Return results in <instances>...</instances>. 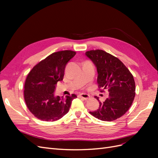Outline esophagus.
Masks as SVG:
<instances>
[{
    "label": "esophagus",
    "instance_id": "1",
    "mask_svg": "<svg viewBox=\"0 0 158 158\" xmlns=\"http://www.w3.org/2000/svg\"><path fill=\"white\" fill-rule=\"evenodd\" d=\"M78 97H79V98H83V99L86 100V99H88L89 98V95L88 94H87L81 93V94H78Z\"/></svg>",
    "mask_w": 158,
    "mask_h": 158
}]
</instances>
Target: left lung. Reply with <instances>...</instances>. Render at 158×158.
<instances>
[{"instance_id":"left-lung-1","label":"left lung","mask_w":158,"mask_h":158,"mask_svg":"<svg viewBox=\"0 0 158 158\" xmlns=\"http://www.w3.org/2000/svg\"><path fill=\"white\" fill-rule=\"evenodd\" d=\"M85 56L97 69L99 88L107 89L109 97L99 102L96 111L89 113L99 120L112 121L125 114L135 97V82L133 76L117 57L103 50H92ZM99 101V98L95 96Z\"/></svg>"}]
</instances>
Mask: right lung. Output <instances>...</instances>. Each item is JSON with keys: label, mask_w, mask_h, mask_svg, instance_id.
<instances>
[{"label": "right lung", "mask_w": 158, "mask_h": 158, "mask_svg": "<svg viewBox=\"0 0 158 158\" xmlns=\"http://www.w3.org/2000/svg\"><path fill=\"white\" fill-rule=\"evenodd\" d=\"M76 55L72 51L53 52L35 65L28 74L24 85V99L27 108L37 118L55 121L69 111L75 94L65 98L55 95L56 85L63 80L66 64Z\"/></svg>", "instance_id": "1"}]
</instances>
